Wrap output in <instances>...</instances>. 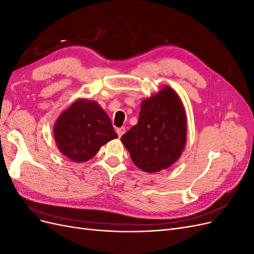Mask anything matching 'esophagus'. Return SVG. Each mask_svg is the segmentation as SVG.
Returning a JSON list of instances; mask_svg holds the SVG:
<instances>
[{"instance_id":"34e87169","label":"esophagus","mask_w":254,"mask_h":254,"mask_svg":"<svg viewBox=\"0 0 254 254\" xmlns=\"http://www.w3.org/2000/svg\"><path fill=\"white\" fill-rule=\"evenodd\" d=\"M117 132H118V135L121 137L123 134H124V133L126 132V128H125V127L118 128V129H117Z\"/></svg>"}]
</instances>
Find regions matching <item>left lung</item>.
<instances>
[{"label": "left lung", "instance_id": "obj_1", "mask_svg": "<svg viewBox=\"0 0 254 254\" xmlns=\"http://www.w3.org/2000/svg\"><path fill=\"white\" fill-rule=\"evenodd\" d=\"M187 114L179 95L168 86L141 104L139 121L122 143L136 167L157 173L173 165L187 143Z\"/></svg>", "mask_w": 254, "mask_h": 254}]
</instances>
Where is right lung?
I'll use <instances>...</instances> for the list:
<instances>
[{
    "mask_svg": "<svg viewBox=\"0 0 254 254\" xmlns=\"http://www.w3.org/2000/svg\"><path fill=\"white\" fill-rule=\"evenodd\" d=\"M54 137L63 155L80 163L93 158L103 145L117 139L118 134L101 106L80 98L59 115Z\"/></svg>",
    "mask_w": 254,
    "mask_h": 254,
    "instance_id": "1",
    "label": "right lung"
}]
</instances>
